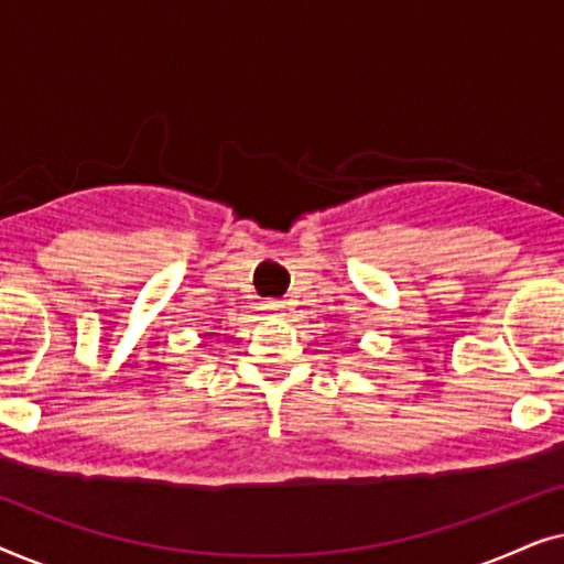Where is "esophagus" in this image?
I'll return each instance as SVG.
<instances>
[{"instance_id":"1","label":"esophagus","mask_w":564,"mask_h":564,"mask_svg":"<svg viewBox=\"0 0 564 564\" xmlns=\"http://www.w3.org/2000/svg\"><path fill=\"white\" fill-rule=\"evenodd\" d=\"M282 303L280 300H264V307H261V311H267V313H280L282 311Z\"/></svg>"}]
</instances>
